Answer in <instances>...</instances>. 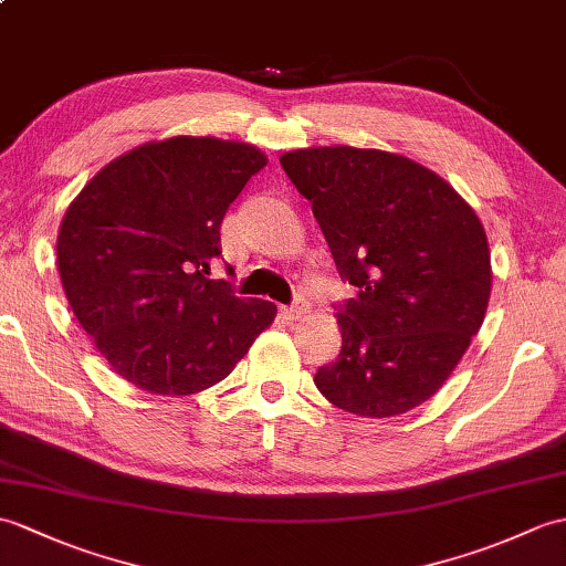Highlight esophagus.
I'll return each mask as SVG.
<instances>
[{
  "instance_id": "esophagus-1",
  "label": "esophagus",
  "mask_w": 566,
  "mask_h": 566,
  "mask_svg": "<svg viewBox=\"0 0 566 566\" xmlns=\"http://www.w3.org/2000/svg\"><path fill=\"white\" fill-rule=\"evenodd\" d=\"M282 313H284L286 321H301L308 313V301L306 298H296L292 306H284Z\"/></svg>"
}]
</instances>
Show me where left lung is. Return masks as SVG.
I'll return each mask as SVG.
<instances>
[{"instance_id":"obj_1","label":"left lung","mask_w":566,"mask_h":566,"mask_svg":"<svg viewBox=\"0 0 566 566\" xmlns=\"http://www.w3.org/2000/svg\"><path fill=\"white\" fill-rule=\"evenodd\" d=\"M280 164L311 202L339 277L357 286L337 308L343 349L315 371V386L359 417L422 405L488 313L492 262L475 209L400 154L311 147Z\"/></svg>"}]
</instances>
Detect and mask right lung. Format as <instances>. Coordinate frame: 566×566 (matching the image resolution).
<instances>
[{
  "label": "right lung",
  "mask_w": 566,
  "mask_h": 566,
  "mask_svg": "<svg viewBox=\"0 0 566 566\" xmlns=\"http://www.w3.org/2000/svg\"><path fill=\"white\" fill-rule=\"evenodd\" d=\"M268 156L253 144L170 137L117 156L74 197L57 233L62 289L103 359L159 396L227 378L277 306L209 280L229 205Z\"/></svg>",
  "instance_id": "right-lung-1"
}]
</instances>
